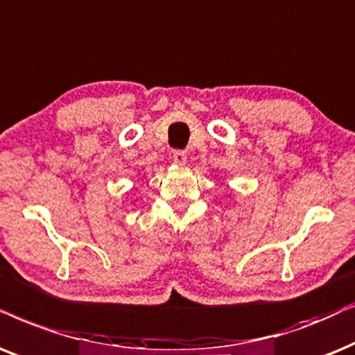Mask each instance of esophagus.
<instances>
[{"label":"esophagus","mask_w":355,"mask_h":355,"mask_svg":"<svg viewBox=\"0 0 355 355\" xmlns=\"http://www.w3.org/2000/svg\"><path fill=\"white\" fill-rule=\"evenodd\" d=\"M187 159V153L184 150H174L173 151V161L178 164V166H184Z\"/></svg>","instance_id":"esophagus-1"}]
</instances>
